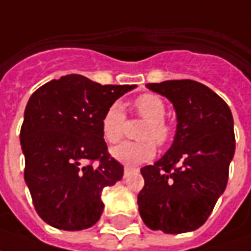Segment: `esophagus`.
I'll return each mask as SVG.
<instances>
[{"label": "esophagus", "mask_w": 251, "mask_h": 251, "mask_svg": "<svg viewBox=\"0 0 251 251\" xmlns=\"http://www.w3.org/2000/svg\"><path fill=\"white\" fill-rule=\"evenodd\" d=\"M131 170H136V167H131V166H125V175L127 173H130Z\"/></svg>", "instance_id": "obj_1"}]
</instances>
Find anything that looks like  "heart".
Instances as JSON below:
<instances>
[{
	"instance_id": "b5f03b06",
	"label": "heart",
	"mask_w": 251,
	"mask_h": 251,
	"mask_svg": "<svg viewBox=\"0 0 251 251\" xmlns=\"http://www.w3.org/2000/svg\"><path fill=\"white\" fill-rule=\"evenodd\" d=\"M134 107L140 117L147 121L140 133L141 141H124L111 148L110 153L115 160L124 164H140L148 162L156 153L155 143L163 145L171 136L170 126L164 122L166 104L157 95L144 94L134 101ZM125 110L121 103H113L101 118V134L110 144L120 141L125 129Z\"/></svg>"
}]
</instances>
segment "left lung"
Instances as JSON below:
<instances>
[{"instance_id": "1", "label": "left lung", "mask_w": 251, "mask_h": 251, "mask_svg": "<svg viewBox=\"0 0 251 251\" xmlns=\"http://www.w3.org/2000/svg\"><path fill=\"white\" fill-rule=\"evenodd\" d=\"M167 98L176 115L174 141L152 166L141 168L140 216L164 234L194 231L206 222L228 180L235 153L234 120L227 103L193 80L147 84Z\"/></svg>"}]
</instances>
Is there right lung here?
I'll use <instances>...</instances> for the list:
<instances>
[{"label": "right lung", "instance_id": "right-lung-1", "mask_svg": "<svg viewBox=\"0 0 251 251\" xmlns=\"http://www.w3.org/2000/svg\"><path fill=\"white\" fill-rule=\"evenodd\" d=\"M134 88L68 75L29 98L20 131L24 179L38 215L51 227L80 231L100 219L101 190L124 176L122 164L107 153L101 118ZM94 160L98 166L90 164Z\"/></svg>", "mask_w": 251, "mask_h": 251}]
</instances>
